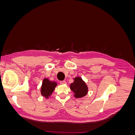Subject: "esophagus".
Segmentation results:
<instances>
[{
	"label": "esophagus",
	"mask_w": 135,
	"mask_h": 135,
	"mask_svg": "<svg viewBox=\"0 0 135 135\" xmlns=\"http://www.w3.org/2000/svg\"><path fill=\"white\" fill-rule=\"evenodd\" d=\"M60 83L61 84H66V81H65V80H62V81H60Z\"/></svg>",
	"instance_id": "esophagus-1"
}]
</instances>
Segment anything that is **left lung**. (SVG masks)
<instances>
[{"mask_svg":"<svg viewBox=\"0 0 135 135\" xmlns=\"http://www.w3.org/2000/svg\"><path fill=\"white\" fill-rule=\"evenodd\" d=\"M71 90L75 93L76 98H81L87 95L88 87L86 84L80 77H76L74 81L70 84Z\"/></svg>","mask_w":135,"mask_h":135,"instance_id":"obj_1","label":"left lung"}]
</instances>
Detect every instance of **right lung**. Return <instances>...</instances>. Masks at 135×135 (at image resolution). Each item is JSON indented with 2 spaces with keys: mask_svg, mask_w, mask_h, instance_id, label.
Masks as SVG:
<instances>
[{
  "mask_svg": "<svg viewBox=\"0 0 135 135\" xmlns=\"http://www.w3.org/2000/svg\"><path fill=\"white\" fill-rule=\"evenodd\" d=\"M56 85L57 83L55 81H51L48 79L45 78L43 81L41 87L42 95L46 98H48L54 92Z\"/></svg>",
  "mask_w": 135,
  "mask_h": 135,
  "instance_id": "obj_1",
  "label": "right lung"
}]
</instances>
